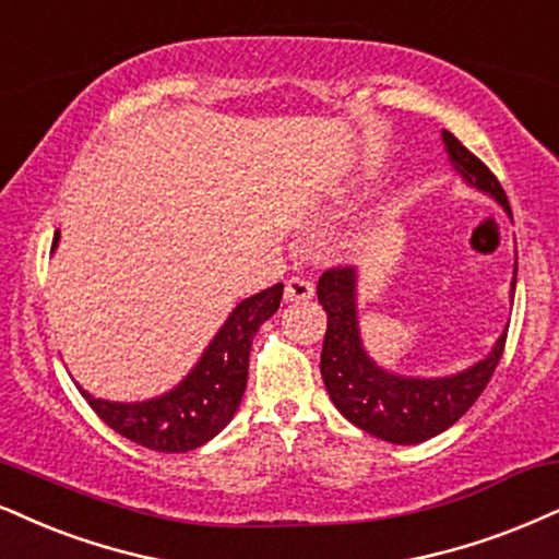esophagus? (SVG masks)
Listing matches in <instances>:
<instances>
[{
	"label": "esophagus",
	"instance_id": "esophagus-1",
	"mask_svg": "<svg viewBox=\"0 0 559 559\" xmlns=\"http://www.w3.org/2000/svg\"><path fill=\"white\" fill-rule=\"evenodd\" d=\"M313 282L306 277H290L285 285V300L287 302H302L313 298Z\"/></svg>",
	"mask_w": 559,
	"mask_h": 559
}]
</instances>
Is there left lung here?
I'll use <instances>...</instances> for the list:
<instances>
[{
	"mask_svg": "<svg viewBox=\"0 0 559 559\" xmlns=\"http://www.w3.org/2000/svg\"><path fill=\"white\" fill-rule=\"evenodd\" d=\"M443 147L453 170L472 189L492 197L511 215L506 191L479 157L443 129ZM519 257L513 264L511 298L515 293ZM357 274L355 266L329 269L321 274L319 302L326 311V336L321 349V378L336 409L355 427L396 445H415L440 436L477 402L498 368L506 332L481 360L461 373L438 378H415L391 373L365 349L357 319Z\"/></svg>",
	"mask_w": 559,
	"mask_h": 559,
	"instance_id": "left-lung-1",
	"label": "left lung"
}]
</instances>
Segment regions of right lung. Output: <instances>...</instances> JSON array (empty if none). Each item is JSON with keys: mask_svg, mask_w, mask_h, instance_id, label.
<instances>
[{"mask_svg": "<svg viewBox=\"0 0 559 559\" xmlns=\"http://www.w3.org/2000/svg\"><path fill=\"white\" fill-rule=\"evenodd\" d=\"M59 246V230L51 251ZM282 282L240 300L215 340L206 344L194 368L165 394L144 402H108L78 385L108 427L150 451L186 453L217 436L238 412L248 381V355L259 326L274 316L282 300Z\"/></svg>", "mask_w": 559, "mask_h": 559, "instance_id": "add662e5", "label": "right lung"}]
</instances>
